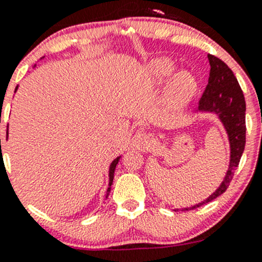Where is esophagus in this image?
<instances>
[{"instance_id": "esophagus-1", "label": "esophagus", "mask_w": 262, "mask_h": 262, "mask_svg": "<svg viewBox=\"0 0 262 262\" xmlns=\"http://www.w3.org/2000/svg\"><path fill=\"white\" fill-rule=\"evenodd\" d=\"M130 146L137 148V149H148V148L152 146V142H150L148 134L143 133V132H137L133 136V138H132Z\"/></svg>"}]
</instances>
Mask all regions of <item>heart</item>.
<instances>
[{
	"instance_id": "heart-1",
	"label": "heart",
	"mask_w": 262,
	"mask_h": 262,
	"mask_svg": "<svg viewBox=\"0 0 262 262\" xmlns=\"http://www.w3.org/2000/svg\"><path fill=\"white\" fill-rule=\"evenodd\" d=\"M173 72V64L167 59H155L149 64V73L155 80L161 81ZM195 90V80L190 73L182 72L176 73L171 83V91L180 97H186L192 94Z\"/></svg>"
}]
</instances>
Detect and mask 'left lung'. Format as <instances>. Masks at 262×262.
Segmentation results:
<instances>
[{
  "label": "left lung",
  "instance_id": "obj_1",
  "mask_svg": "<svg viewBox=\"0 0 262 262\" xmlns=\"http://www.w3.org/2000/svg\"><path fill=\"white\" fill-rule=\"evenodd\" d=\"M210 64L209 80L204 90L202 99L199 101V112H209L218 115L228 133L229 144H231V161L221 186L213 192L208 199L199 204L182 210H192L207 203L212 202L215 198L221 196L229 182L233 179L234 170L238 167L239 160L245 150L246 144V101L244 92L239 87L236 76L231 68L215 55L208 54Z\"/></svg>",
  "mask_w": 262,
  "mask_h": 262
}]
</instances>
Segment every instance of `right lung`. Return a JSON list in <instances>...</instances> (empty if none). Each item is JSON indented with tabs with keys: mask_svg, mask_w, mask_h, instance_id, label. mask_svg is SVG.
<instances>
[{
	"mask_svg": "<svg viewBox=\"0 0 262 262\" xmlns=\"http://www.w3.org/2000/svg\"><path fill=\"white\" fill-rule=\"evenodd\" d=\"M16 90H17V87H16ZM0 143H1V141H0ZM119 160H120V157H118V158H115L114 161H113L112 162V165H110V168H109V189H107V192H106V198H107V195H109V192H110V189H112V185H113V180H114V172H115V167H116V165H118V162H119Z\"/></svg>",
	"mask_w": 262,
	"mask_h": 262,
	"instance_id": "add662e5",
	"label": "right lung"
}]
</instances>
